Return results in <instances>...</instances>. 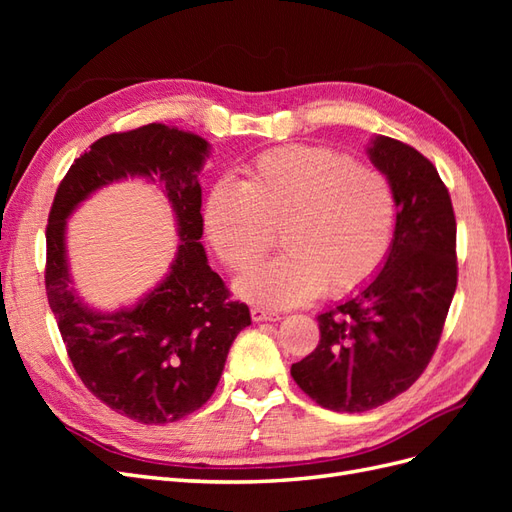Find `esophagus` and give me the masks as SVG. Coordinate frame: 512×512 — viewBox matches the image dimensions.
I'll return each instance as SVG.
<instances>
[{
    "label": "esophagus",
    "mask_w": 512,
    "mask_h": 512,
    "mask_svg": "<svg viewBox=\"0 0 512 512\" xmlns=\"http://www.w3.org/2000/svg\"><path fill=\"white\" fill-rule=\"evenodd\" d=\"M252 318L256 322L260 320H280V314L273 312V309H265V307H252Z\"/></svg>",
    "instance_id": "obj_1"
}]
</instances>
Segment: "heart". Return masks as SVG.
<instances>
[{
    "label": "heart",
    "mask_w": 512,
    "mask_h": 512,
    "mask_svg": "<svg viewBox=\"0 0 512 512\" xmlns=\"http://www.w3.org/2000/svg\"><path fill=\"white\" fill-rule=\"evenodd\" d=\"M211 247L235 271L252 269L277 241L282 256L237 282L243 299L294 305L324 288L365 282L389 250L395 196L380 170L322 147L262 153L241 183L218 181L205 200Z\"/></svg>",
    "instance_id": "heart-1"
}]
</instances>
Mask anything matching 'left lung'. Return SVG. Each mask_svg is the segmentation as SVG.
<instances>
[{"label":"left lung","instance_id":"8db88e82","mask_svg":"<svg viewBox=\"0 0 512 512\" xmlns=\"http://www.w3.org/2000/svg\"><path fill=\"white\" fill-rule=\"evenodd\" d=\"M367 153L393 188V243L354 297L318 316L316 350L290 367L318 406L348 414L374 410L418 380L457 288V224L436 166L389 136H376Z\"/></svg>","mask_w":512,"mask_h":512}]
</instances>
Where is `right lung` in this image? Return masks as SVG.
Returning <instances> with one entry per match:
<instances>
[{
  "instance_id": "add662e5",
  "label": "right lung",
  "mask_w": 512,
  "mask_h": 512,
  "mask_svg": "<svg viewBox=\"0 0 512 512\" xmlns=\"http://www.w3.org/2000/svg\"><path fill=\"white\" fill-rule=\"evenodd\" d=\"M209 149L205 138L164 123L102 136L74 160L49 213L44 284L70 361L102 404L143 425L175 423L207 404L232 342L252 324L250 309L230 301L200 243L198 173ZM128 176L163 185L180 247L165 280L143 300L98 313L71 286L65 220L96 189Z\"/></svg>"
}]
</instances>
